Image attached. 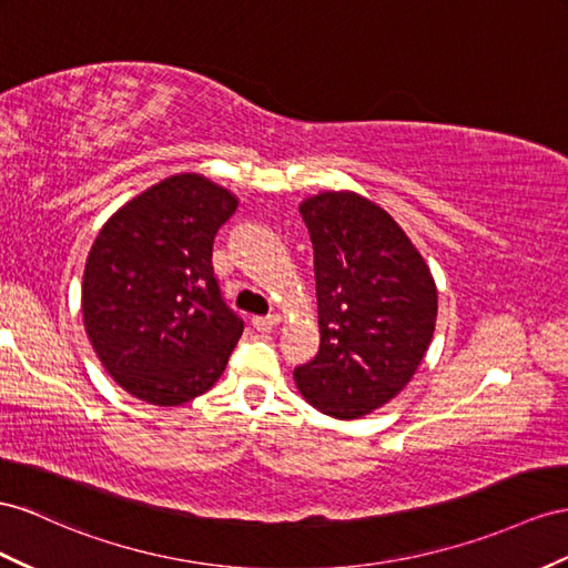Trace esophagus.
Returning <instances> with one entry per match:
<instances>
[{"mask_svg": "<svg viewBox=\"0 0 568 568\" xmlns=\"http://www.w3.org/2000/svg\"><path fill=\"white\" fill-rule=\"evenodd\" d=\"M252 324L256 331H273L275 326L281 324V316L278 314H271V316H254Z\"/></svg>", "mask_w": 568, "mask_h": 568, "instance_id": "obj_1", "label": "esophagus"}]
</instances>
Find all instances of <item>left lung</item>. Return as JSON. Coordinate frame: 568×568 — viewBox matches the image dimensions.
<instances>
[{
    "label": "left lung",
    "instance_id": "left-lung-1",
    "mask_svg": "<svg viewBox=\"0 0 568 568\" xmlns=\"http://www.w3.org/2000/svg\"><path fill=\"white\" fill-rule=\"evenodd\" d=\"M314 244L318 355L295 369L318 413L357 419L408 386L432 343L436 285L403 227L355 192L300 203Z\"/></svg>",
    "mask_w": 568,
    "mask_h": 568
}]
</instances>
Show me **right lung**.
<instances>
[{"mask_svg":"<svg viewBox=\"0 0 568 568\" xmlns=\"http://www.w3.org/2000/svg\"><path fill=\"white\" fill-rule=\"evenodd\" d=\"M196 172L160 180L108 217L83 268V326L126 394L174 408L221 379L244 322L221 297L213 237L237 209Z\"/></svg>","mask_w":568,"mask_h":568,"instance_id":"right-lung-1","label":"right lung"}]
</instances>
